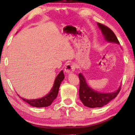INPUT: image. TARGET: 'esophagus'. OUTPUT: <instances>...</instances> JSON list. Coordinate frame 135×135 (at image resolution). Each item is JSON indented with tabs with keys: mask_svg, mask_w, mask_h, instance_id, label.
Returning <instances> with one entry per match:
<instances>
[{
	"mask_svg": "<svg viewBox=\"0 0 135 135\" xmlns=\"http://www.w3.org/2000/svg\"><path fill=\"white\" fill-rule=\"evenodd\" d=\"M75 68H76V66L74 64H68L65 67V71L68 74H70V73H72L74 71Z\"/></svg>",
	"mask_w": 135,
	"mask_h": 135,
	"instance_id": "1",
	"label": "esophagus"
}]
</instances>
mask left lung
<instances>
[{
  "label": "left lung",
  "mask_w": 135,
  "mask_h": 135,
  "mask_svg": "<svg viewBox=\"0 0 135 135\" xmlns=\"http://www.w3.org/2000/svg\"><path fill=\"white\" fill-rule=\"evenodd\" d=\"M98 26L101 30L102 33L107 41L119 44V41L110 28L99 22L98 23ZM79 77L80 79V99L84 105L89 108H98L105 105L109 101L117 97L121 89L120 86L115 92L113 93H99L88 86L83 76L81 73H79Z\"/></svg>",
  "instance_id": "8db88e82"
}]
</instances>
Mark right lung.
Instances as JSON below:
<instances>
[{
    "instance_id": "obj_1",
    "label": "right lung",
    "mask_w": 135,
    "mask_h": 135,
    "mask_svg": "<svg viewBox=\"0 0 135 135\" xmlns=\"http://www.w3.org/2000/svg\"><path fill=\"white\" fill-rule=\"evenodd\" d=\"M64 78L65 77L63 71H61L56 77L55 80L54 86L52 87L51 90L50 91V92L48 94L46 95L44 97L36 99H24L22 98H21L24 101L27 102V103H28L33 107H38V108L48 107L50 105H51L52 102L57 97L59 86H60L61 81L63 80Z\"/></svg>"
}]
</instances>
